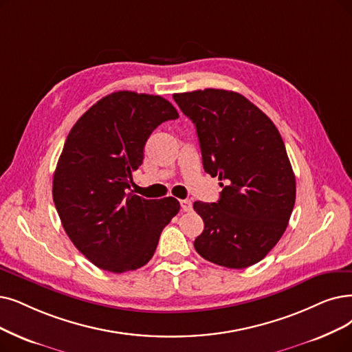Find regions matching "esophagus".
<instances>
[{
	"instance_id": "obj_1",
	"label": "esophagus",
	"mask_w": 352,
	"mask_h": 352,
	"mask_svg": "<svg viewBox=\"0 0 352 352\" xmlns=\"http://www.w3.org/2000/svg\"><path fill=\"white\" fill-rule=\"evenodd\" d=\"M180 206H182V210H184V212H190V210H192V202L188 201V199L180 201Z\"/></svg>"
}]
</instances>
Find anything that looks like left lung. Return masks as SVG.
<instances>
[{"mask_svg": "<svg viewBox=\"0 0 352 352\" xmlns=\"http://www.w3.org/2000/svg\"><path fill=\"white\" fill-rule=\"evenodd\" d=\"M198 133L205 172L222 180L218 202H195L205 260L245 269L278 243L296 201V179L273 121L245 96L225 89L175 94Z\"/></svg>", "mask_w": 352, "mask_h": 352, "instance_id": "left-lung-1", "label": "left lung"}]
</instances>
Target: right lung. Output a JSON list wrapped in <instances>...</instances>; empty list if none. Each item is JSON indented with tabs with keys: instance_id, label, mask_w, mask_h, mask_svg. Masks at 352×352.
I'll use <instances>...</instances> for the list:
<instances>
[{
	"instance_id": "1",
	"label": "right lung",
	"mask_w": 352,
	"mask_h": 352,
	"mask_svg": "<svg viewBox=\"0 0 352 352\" xmlns=\"http://www.w3.org/2000/svg\"><path fill=\"white\" fill-rule=\"evenodd\" d=\"M179 117L159 95L112 92L70 130L53 175V202L70 241L102 270L124 273L150 261L177 199L129 192L144 146L159 125Z\"/></svg>"
}]
</instances>
